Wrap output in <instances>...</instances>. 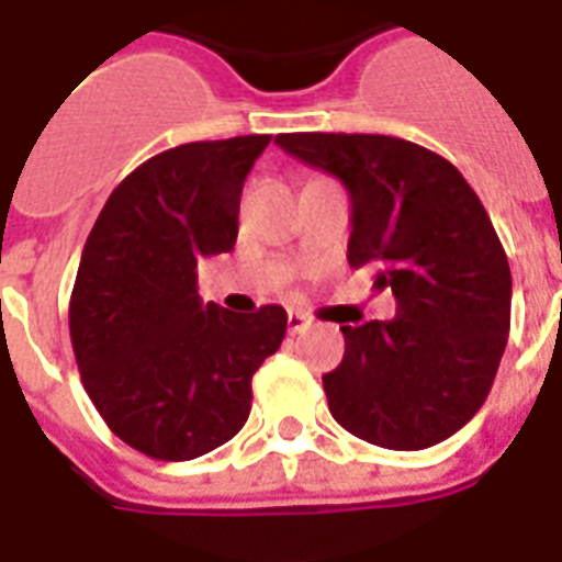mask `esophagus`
<instances>
[{
  "label": "esophagus",
  "mask_w": 562,
  "mask_h": 562,
  "mask_svg": "<svg viewBox=\"0 0 562 562\" xmlns=\"http://www.w3.org/2000/svg\"><path fill=\"white\" fill-rule=\"evenodd\" d=\"M312 327L310 315L303 312H289V333H306Z\"/></svg>",
  "instance_id": "esophagus-1"
}]
</instances>
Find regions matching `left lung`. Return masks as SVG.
<instances>
[{
	"mask_svg": "<svg viewBox=\"0 0 562 562\" xmlns=\"http://www.w3.org/2000/svg\"><path fill=\"white\" fill-rule=\"evenodd\" d=\"M277 144L341 179L350 268L374 265L397 300L392 321L341 327L345 359L324 374L329 413L392 451L442 442L481 409L507 348L513 277L481 196L413 140L289 132Z\"/></svg>",
	"mask_w": 562,
	"mask_h": 562,
	"instance_id": "left-lung-1",
	"label": "left lung"
}]
</instances>
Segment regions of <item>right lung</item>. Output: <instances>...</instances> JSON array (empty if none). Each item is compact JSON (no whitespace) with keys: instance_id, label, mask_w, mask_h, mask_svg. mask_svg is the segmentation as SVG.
<instances>
[{"instance_id":"1","label":"right lung","mask_w":562,"mask_h":562,"mask_svg":"<svg viewBox=\"0 0 562 562\" xmlns=\"http://www.w3.org/2000/svg\"><path fill=\"white\" fill-rule=\"evenodd\" d=\"M271 135L194 140L135 167L102 205L70 297L85 392L128 448L182 462L247 422L252 374L289 315H238L196 294V262L238 238L244 179Z\"/></svg>"}]
</instances>
